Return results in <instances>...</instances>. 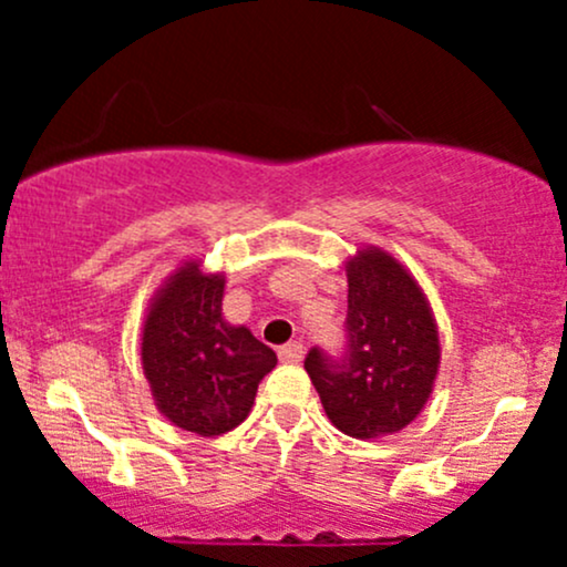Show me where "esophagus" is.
Returning <instances> with one entry per match:
<instances>
[{
    "label": "esophagus",
    "mask_w": 567,
    "mask_h": 567,
    "mask_svg": "<svg viewBox=\"0 0 567 567\" xmlns=\"http://www.w3.org/2000/svg\"><path fill=\"white\" fill-rule=\"evenodd\" d=\"M277 357L282 362H298L303 357V343L301 341H290L285 347L277 349Z\"/></svg>",
    "instance_id": "34e87169"
}]
</instances>
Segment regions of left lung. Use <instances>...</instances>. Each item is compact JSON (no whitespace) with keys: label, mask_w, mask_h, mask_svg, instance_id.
Returning a JSON list of instances; mask_svg holds the SVG:
<instances>
[{"label":"left lung","mask_w":567,"mask_h":567,"mask_svg":"<svg viewBox=\"0 0 567 567\" xmlns=\"http://www.w3.org/2000/svg\"><path fill=\"white\" fill-rule=\"evenodd\" d=\"M347 277L343 349H309L303 368L333 426L370 440L405 429L426 405L440 365L437 324L415 279L386 252H357Z\"/></svg>","instance_id":"left-lung-1"}]
</instances>
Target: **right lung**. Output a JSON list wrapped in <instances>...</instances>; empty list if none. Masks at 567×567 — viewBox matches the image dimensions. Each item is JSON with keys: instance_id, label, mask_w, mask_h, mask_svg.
<instances>
[{"instance_id": "right-lung-1", "label": "right lung", "mask_w": 567, "mask_h": 567, "mask_svg": "<svg viewBox=\"0 0 567 567\" xmlns=\"http://www.w3.org/2000/svg\"><path fill=\"white\" fill-rule=\"evenodd\" d=\"M224 277L188 264L154 298L143 324V373L175 426L216 437L250 413L258 383L277 354L247 328L220 317Z\"/></svg>"}]
</instances>
